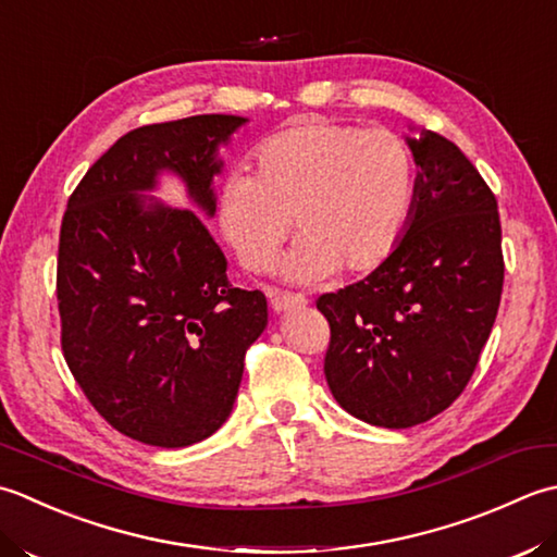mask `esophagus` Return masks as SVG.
<instances>
[{"mask_svg":"<svg viewBox=\"0 0 557 557\" xmlns=\"http://www.w3.org/2000/svg\"><path fill=\"white\" fill-rule=\"evenodd\" d=\"M305 305H308V300H305V295H298V293H274L271 295V308H274L276 312L305 308Z\"/></svg>","mask_w":557,"mask_h":557,"instance_id":"esophagus-1","label":"esophagus"}]
</instances>
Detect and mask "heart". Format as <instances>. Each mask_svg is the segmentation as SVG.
I'll return each mask as SVG.
<instances>
[{"instance_id":"heart-1","label":"heart","mask_w":557,"mask_h":557,"mask_svg":"<svg viewBox=\"0 0 557 557\" xmlns=\"http://www.w3.org/2000/svg\"><path fill=\"white\" fill-rule=\"evenodd\" d=\"M416 199L413 156L399 134L312 117L259 144L252 175H233L219 199L221 233L240 264L269 271L290 235V281L368 274L387 262Z\"/></svg>"}]
</instances>
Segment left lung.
Wrapping results in <instances>:
<instances>
[{"label": "left lung", "instance_id": "left-lung-1", "mask_svg": "<svg viewBox=\"0 0 557 557\" xmlns=\"http://www.w3.org/2000/svg\"><path fill=\"white\" fill-rule=\"evenodd\" d=\"M418 170L408 228L387 262L317 300L332 342L324 374L338 406L380 428H413L467 387L500 308L497 201L445 136H406Z\"/></svg>", "mask_w": 557, "mask_h": 557}]
</instances>
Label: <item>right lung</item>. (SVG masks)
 I'll return each instance as SVG.
<instances>
[{"instance_id": "add662e5", "label": "right lung", "mask_w": 557, "mask_h": 557, "mask_svg": "<svg viewBox=\"0 0 557 557\" xmlns=\"http://www.w3.org/2000/svg\"><path fill=\"white\" fill-rule=\"evenodd\" d=\"M245 122L195 115L132 129L66 203L57 257L64 360L96 411L144 445L213 435L233 411L245 350L267 329L264 293L231 286L199 215L144 195L173 173L211 219L219 146Z\"/></svg>"}]
</instances>
